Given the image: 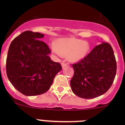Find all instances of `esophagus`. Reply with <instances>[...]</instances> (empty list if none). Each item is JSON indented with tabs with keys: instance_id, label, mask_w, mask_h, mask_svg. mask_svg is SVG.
I'll list each match as a JSON object with an SVG mask.
<instances>
[{
	"instance_id": "1",
	"label": "esophagus",
	"mask_w": 125,
	"mask_h": 125,
	"mask_svg": "<svg viewBox=\"0 0 125 125\" xmlns=\"http://www.w3.org/2000/svg\"><path fill=\"white\" fill-rule=\"evenodd\" d=\"M61 65H62V66L63 68H65V66H67V63H66L65 61H63L61 63Z\"/></svg>"
}]
</instances>
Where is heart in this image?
Returning a JSON list of instances; mask_svg holds the SVG:
<instances>
[{
  "mask_svg": "<svg viewBox=\"0 0 125 125\" xmlns=\"http://www.w3.org/2000/svg\"><path fill=\"white\" fill-rule=\"evenodd\" d=\"M52 52L58 55H68L71 61L77 62L83 59L89 50L88 42L82 41L79 39H60L57 41L56 45H51Z\"/></svg>",
  "mask_w": 125,
  "mask_h": 125,
  "instance_id": "1",
  "label": "heart"
}]
</instances>
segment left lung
I'll return each mask as SVG.
<instances>
[{"mask_svg": "<svg viewBox=\"0 0 125 125\" xmlns=\"http://www.w3.org/2000/svg\"><path fill=\"white\" fill-rule=\"evenodd\" d=\"M72 66L74 73L70 81L71 88L75 95L83 99H93L106 93L117 71L114 51L108 42L97 45Z\"/></svg>", "mask_w": 125, "mask_h": 125, "instance_id": "8db88e82", "label": "left lung"}]
</instances>
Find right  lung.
<instances>
[{
    "mask_svg": "<svg viewBox=\"0 0 125 125\" xmlns=\"http://www.w3.org/2000/svg\"><path fill=\"white\" fill-rule=\"evenodd\" d=\"M43 34L26 31L11 43L6 62L9 80L22 94L40 95L50 88L55 75L62 69L48 56L50 48L40 39Z\"/></svg>",
    "mask_w": 125,
    "mask_h": 125,
    "instance_id": "right-lung-1",
    "label": "right lung"
}]
</instances>
